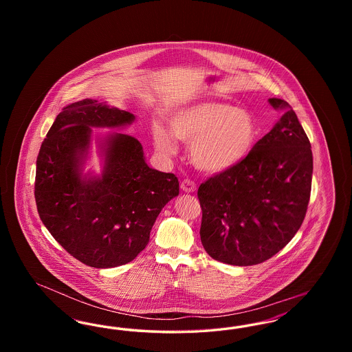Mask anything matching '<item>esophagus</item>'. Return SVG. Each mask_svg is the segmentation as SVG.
Wrapping results in <instances>:
<instances>
[{
    "instance_id": "obj_1",
    "label": "esophagus",
    "mask_w": 352,
    "mask_h": 352,
    "mask_svg": "<svg viewBox=\"0 0 352 352\" xmlns=\"http://www.w3.org/2000/svg\"><path fill=\"white\" fill-rule=\"evenodd\" d=\"M181 188L184 190V192H194L197 190V184L191 179H184L181 184Z\"/></svg>"
}]
</instances>
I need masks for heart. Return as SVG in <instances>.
<instances>
[{"label":"heart","mask_w":352,"mask_h":352,"mask_svg":"<svg viewBox=\"0 0 352 352\" xmlns=\"http://www.w3.org/2000/svg\"><path fill=\"white\" fill-rule=\"evenodd\" d=\"M175 138L190 145L195 168L208 174H220L237 166L251 153L256 141L254 120L244 109L224 102H201L177 112L170 120ZM168 129L154 126L157 151L177 154V142Z\"/></svg>","instance_id":"obj_1"}]
</instances>
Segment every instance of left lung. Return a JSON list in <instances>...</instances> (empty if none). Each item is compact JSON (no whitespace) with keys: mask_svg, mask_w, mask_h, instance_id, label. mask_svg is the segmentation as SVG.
Listing matches in <instances>:
<instances>
[{"mask_svg":"<svg viewBox=\"0 0 352 352\" xmlns=\"http://www.w3.org/2000/svg\"><path fill=\"white\" fill-rule=\"evenodd\" d=\"M281 116L237 166L199 186L201 240L226 264L264 263L294 237L311 191L313 153L296 112L269 99Z\"/></svg>","mask_w":352,"mask_h":352,"instance_id":"8db88e82","label":"left lung"}]
</instances>
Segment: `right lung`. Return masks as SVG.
<instances>
[{
	"label": "right lung",
	"mask_w": 352,
	"mask_h": 352,
	"mask_svg": "<svg viewBox=\"0 0 352 352\" xmlns=\"http://www.w3.org/2000/svg\"><path fill=\"white\" fill-rule=\"evenodd\" d=\"M134 118L98 100L72 102L55 118L36 158L39 218L71 256L92 268L134 260L161 210L179 194L178 178L149 168L129 134L100 137L102 173L84 174L92 128H125Z\"/></svg>",
	"instance_id": "right-lung-1"
}]
</instances>
